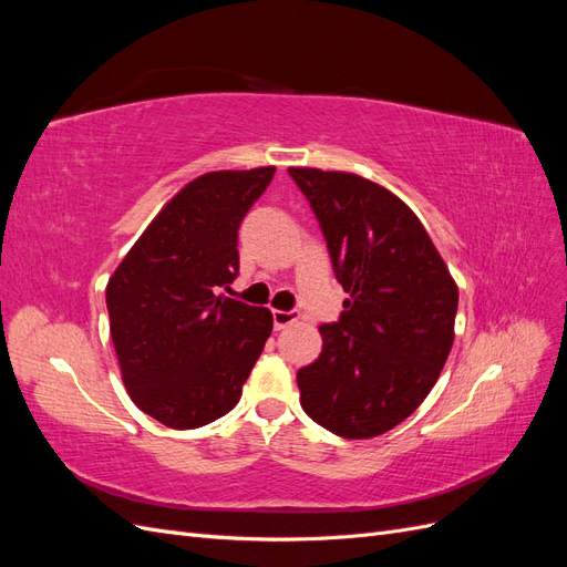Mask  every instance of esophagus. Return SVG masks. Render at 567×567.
I'll return each instance as SVG.
<instances>
[{
  "label": "esophagus",
  "mask_w": 567,
  "mask_h": 567,
  "mask_svg": "<svg viewBox=\"0 0 567 567\" xmlns=\"http://www.w3.org/2000/svg\"><path fill=\"white\" fill-rule=\"evenodd\" d=\"M271 317H274V326H277L279 331H281V329H288L290 323H296V321L300 319V315H298V312H293V310H290V312L274 310V312H271Z\"/></svg>",
  "instance_id": "obj_1"
}]
</instances>
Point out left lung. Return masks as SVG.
Returning <instances> with one entry per match:
<instances>
[{
	"mask_svg": "<svg viewBox=\"0 0 567 567\" xmlns=\"http://www.w3.org/2000/svg\"><path fill=\"white\" fill-rule=\"evenodd\" d=\"M329 244L342 290L321 354L298 371L305 414L367 440L392 431L440 379L454 342L458 288L409 205L354 173L288 167Z\"/></svg>",
	"mask_w": 567,
	"mask_h": 567,
	"instance_id": "obj_1",
	"label": "left lung"
}]
</instances>
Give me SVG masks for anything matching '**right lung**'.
<instances>
[{"label": "right lung", "mask_w": 567, "mask_h": 567, "mask_svg": "<svg viewBox=\"0 0 567 567\" xmlns=\"http://www.w3.org/2000/svg\"><path fill=\"white\" fill-rule=\"evenodd\" d=\"M277 167L188 182L151 219L106 286L120 375L144 414L175 431L241 400L274 317L219 293L238 271V227Z\"/></svg>", "instance_id": "obj_1"}]
</instances>
